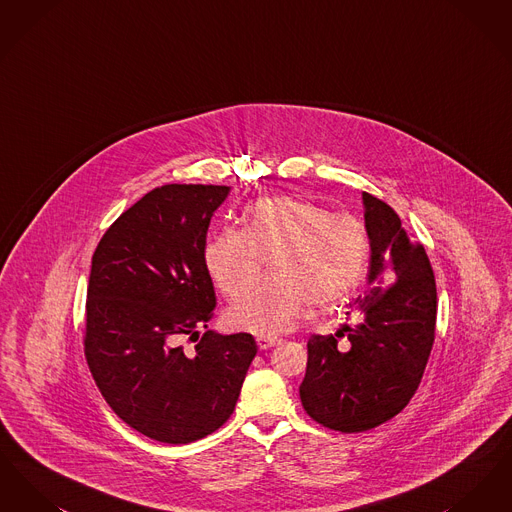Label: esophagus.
I'll return each instance as SVG.
<instances>
[{
	"instance_id": "1",
	"label": "esophagus",
	"mask_w": 512,
	"mask_h": 512,
	"mask_svg": "<svg viewBox=\"0 0 512 512\" xmlns=\"http://www.w3.org/2000/svg\"><path fill=\"white\" fill-rule=\"evenodd\" d=\"M278 343H280L278 338H268V336H259V338H257L259 349H270V347H274V345H278Z\"/></svg>"
}]
</instances>
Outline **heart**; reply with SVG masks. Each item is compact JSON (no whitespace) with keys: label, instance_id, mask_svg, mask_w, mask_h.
I'll use <instances>...</instances> for the list:
<instances>
[{"label":"heart","instance_id":"obj_1","mask_svg":"<svg viewBox=\"0 0 512 512\" xmlns=\"http://www.w3.org/2000/svg\"><path fill=\"white\" fill-rule=\"evenodd\" d=\"M365 226L303 197H270L249 207L245 230L226 228L205 247V267L230 299L249 292L265 261L270 280L226 311L242 332L278 336L309 303L328 309L353 292L368 263Z\"/></svg>","mask_w":512,"mask_h":512}]
</instances>
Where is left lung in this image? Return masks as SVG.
Wrapping results in <instances>:
<instances>
[{
	"mask_svg": "<svg viewBox=\"0 0 512 512\" xmlns=\"http://www.w3.org/2000/svg\"><path fill=\"white\" fill-rule=\"evenodd\" d=\"M363 203L370 288L347 313L359 315V322L309 338L299 386L307 414L345 434L372 430L407 407L434 345L438 313L436 278L424 247L409 240L388 203L366 192Z\"/></svg>",
	"mask_w": 512,
	"mask_h": 512,
	"instance_id": "1",
	"label": "left lung"
}]
</instances>
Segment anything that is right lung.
Here are the masks:
<instances>
[{"mask_svg":"<svg viewBox=\"0 0 512 512\" xmlns=\"http://www.w3.org/2000/svg\"><path fill=\"white\" fill-rule=\"evenodd\" d=\"M228 186L167 184L115 220L92 257L84 355L101 395L130 428L192 443L234 413L257 355L251 334L201 328L217 295L207 230ZM197 340L188 354L181 343Z\"/></svg>","mask_w":512,"mask_h":512,"instance_id":"1","label":"right lung"}]
</instances>
